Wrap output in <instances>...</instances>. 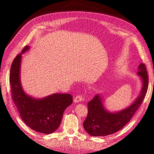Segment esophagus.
Listing matches in <instances>:
<instances>
[{
	"instance_id": "obj_1",
	"label": "esophagus",
	"mask_w": 154,
	"mask_h": 154,
	"mask_svg": "<svg viewBox=\"0 0 154 154\" xmlns=\"http://www.w3.org/2000/svg\"><path fill=\"white\" fill-rule=\"evenodd\" d=\"M82 100H83L82 96L81 95H78L76 97H74V102H75V103H79V102H80Z\"/></svg>"
}]
</instances>
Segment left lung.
Wrapping results in <instances>:
<instances>
[{
    "instance_id": "8db88e82",
    "label": "left lung",
    "mask_w": 154,
    "mask_h": 154,
    "mask_svg": "<svg viewBox=\"0 0 154 154\" xmlns=\"http://www.w3.org/2000/svg\"><path fill=\"white\" fill-rule=\"evenodd\" d=\"M142 88L140 94L134 103L127 108L117 112L105 110L100 94H96L87 104L88 114L83 123L85 131L92 136H106L112 134L124 127L136 113L145 97L148 86V77L146 66L141 63L138 67Z\"/></svg>"
}]
</instances>
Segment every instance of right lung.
Here are the masks:
<instances>
[{
	"instance_id": "add662e5",
	"label": "right lung",
	"mask_w": 154,
	"mask_h": 154,
	"mask_svg": "<svg viewBox=\"0 0 154 154\" xmlns=\"http://www.w3.org/2000/svg\"><path fill=\"white\" fill-rule=\"evenodd\" d=\"M29 49L26 45L11 64L10 82L12 99L23 122L29 128L42 134L54 132L62 122L64 110L72 103L70 94H53L42 99H35L24 91L20 72L22 54Z\"/></svg>"
}]
</instances>
